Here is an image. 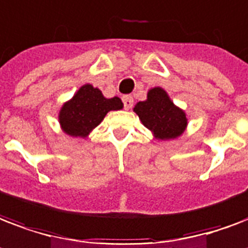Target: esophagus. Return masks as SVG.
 Instances as JSON below:
<instances>
[{
	"label": "esophagus",
	"instance_id": "34e87169",
	"mask_svg": "<svg viewBox=\"0 0 248 248\" xmlns=\"http://www.w3.org/2000/svg\"><path fill=\"white\" fill-rule=\"evenodd\" d=\"M122 101H124V109H126V110H128V109L132 107V104H134V100H132L131 96H124V97H122Z\"/></svg>",
	"mask_w": 248,
	"mask_h": 248
}]
</instances>
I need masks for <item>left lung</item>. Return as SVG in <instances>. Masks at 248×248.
Returning <instances> with one entry per match:
<instances>
[{"label": "left lung", "instance_id": "1", "mask_svg": "<svg viewBox=\"0 0 248 248\" xmlns=\"http://www.w3.org/2000/svg\"><path fill=\"white\" fill-rule=\"evenodd\" d=\"M139 120L158 140H170L182 135L187 127L186 113L170 100L161 87L151 88L147 100L134 107Z\"/></svg>", "mask_w": 248, "mask_h": 248}]
</instances>
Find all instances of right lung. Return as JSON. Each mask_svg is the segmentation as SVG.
<instances>
[{
	"label": "right lung",
	"instance_id": "right-lung-1",
	"mask_svg": "<svg viewBox=\"0 0 248 248\" xmlns=\"http://www.w3.org/2000/svg\"><path fill=\"white\" fill-rule=\"evenodd\" d=\"M122 108L124 103L120 97L107 99L99 88L87 83L62 105L58 122L62 131L70 137L87 138L101 124L108 111L121 110Z\"/></svg>",
	"mask_w": 248,
	"mask_h": 248
}]
</instances>
